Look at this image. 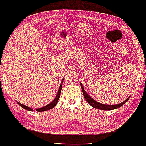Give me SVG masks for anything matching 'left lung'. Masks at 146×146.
I'll list each match as a JSON object with an SVG mask.
<instances>
[{
    "label": "left lung",
    "mask_w": 146,
    "mask_h": 146,
    "mask_svg": "<svg viewBox=\"0 0 146 146\" xmlns=\"http://www.w3.org/2000/svg\"><path fill=\"white\" fill-rule=\"evenodd\" d=\"M81 85V88H82V90L83 94H84V96L85 99V100L87 101V102L89 104L90 106H92L93 108H95L96 109L98 110H104V111H110V110H116L117 108H120L121 106L123 105L125 102H127L128 99H130V96L128 97V98L124 101L123 102H121L120 104H115V105H108V104H102L100 103V102H97L95 100H94L91 97L88 95V94L86 92V91L85 90L84 86L82 83H80Z\"/></svg>",
    "instance_id": "1"
}]
</instances>
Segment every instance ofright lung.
Masks as SVG:
<instances>
[{
  "label": "right lung",
  "instance_id": "obj_1",
  "mask_svg": "<svg viewBox=\"0 0 146 146\" xmlns=\"http://www.w3.org/2000/svg\"><path fill=\"white\" fill-rule=\"evenodd\" d=\"M64 78H63L62 80L61 81V85H60V87L59 88V90L58 91V93H57V95L56 96V98H54V99L53 100V101L50 102V103H49L48 104L45 106L42 107V108H38V109H36V111H38V112H43V111H48L49 110H51L52 108H54L56 106V105L57 104V103H58V102L59 101V97H60V95H61V88H62V83H63V80H64ZM17 103H18L20 106L22 107L23 109L27 110V111H33V108H31L30 107L27 106H25L24 104H21L19 103V102H18V101H16Z\"/></svg>",
  "mask_w": 146,
  "mask_h": 146
}]
</instances>
